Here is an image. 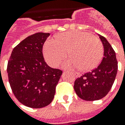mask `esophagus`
<instances>
[{"label":"esophagus","mask_w":125,"mask_h":125,"mask_svg":"<svg viewBox=\"0 0 125 125\" xmlns=\"http://www.w3.org/2000/svg\"><path fill=\"white\" fill-rule=\"evenodd\" d=\"M74 74L76 76V77H81V74L80 73H78V72H75L74 73Z\"/></svg>","instance_id":"1"}]
</instances>
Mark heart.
<instances>
[{
  "instance_id": "heart-1",
  "label": "heart",
  "mask_w": 125,
  "mask_h": 125,
  "mask_svg": "<svg viewBox=\"0 0 125 125\" xmlns=\"http://www.w3.org/2000/svg\"><path fill=\"white\" fill-rule=\"evenodd\" d=\"M45 60L51 67H57L67 56L63 63L65 68H78L89 71L96 68L102 60L104 47L99 38L89 32L70 31L61 34L56 40L48 39L43 48Z\"/></svg>"
}]
</instances>
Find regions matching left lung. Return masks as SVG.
Listing matches in <instances>:
<instances>
[{
    "label": "left lung",
    "mask_w": 125,
    "mask_h": 125,
    "mask_svg": "<svg viewBox=\"0 0 125 125\" xmlns=\"http://www.w3.org/2000/svg\"><path fill=\"white\" fill-rule=\"evenodd\" d=\"M99 36L104 49L102 62L91 72L78 78L74 85L77 95L86 101H95L104 97L111 89L117 74L115 51L105 37L99 34Z\"/></svg>",
    "instance_id": "8db88e82"
}]
</instances>
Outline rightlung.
Instances as JSON below:
<instances>
[{
    "label": "right lung",
    "mask_w": 125,
    "mask_h": 125,
    "mask_svg": "<svg viewBox=\"0 0 125 125\" xmlns=\"http://www.w3.org/2000/svg\"><path fill=\"white\" fill-rule=\"evenodd\" d=\"M49 33L38 32L28 36L14 48L9 60V82L14 95L26 106L41 108L50 104L62 74L49 67L42 47Z\"/></svg>",
    "instance_id": "right-lung-1"
}]
</instances>
